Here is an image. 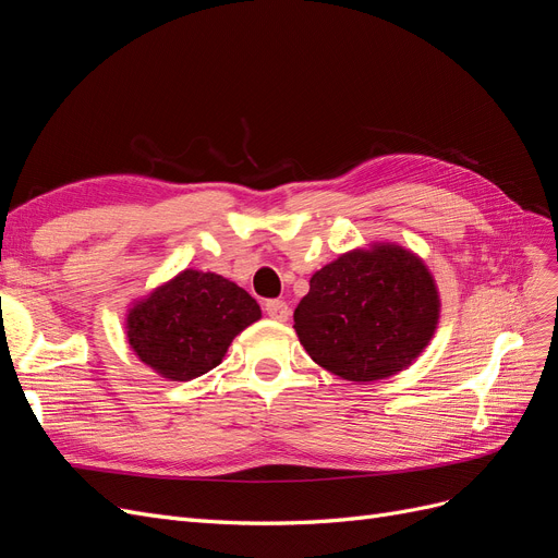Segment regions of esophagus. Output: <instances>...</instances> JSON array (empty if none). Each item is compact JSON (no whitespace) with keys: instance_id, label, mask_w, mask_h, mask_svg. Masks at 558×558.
I'll use <instances>...</instances> for the list:
<instances>
[{"instance_id":"1","label":"esophagus","mask_w":558,"mask_h":558,"mask_svg":"<svg viewBox=\"0 0 558 558\" xmlns=\"http://www.w3.org/2000/svg\"><path fill=\"white\" fill-rule=\"evenodd\" d=\"M265 314L275 320H286L291 316V307L286 305L283 300H267L265 302Z\"/></svg>"}]
</instances>
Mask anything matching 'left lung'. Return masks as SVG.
I'll return each mask as SVG.
<instances>
[{
	"instance_id": "8db88e82",
	"label": "left lung",
	"mask_w": 558,
	"mask_h": 558,
	"mask_svg": "<svg viewBox=\"0 0 558 558\" xmlns=\"http://www.w3.org/2000/svg\"><path fill=\"white\" fill-rule=\"evenodd\" d=\"M437 318L440 295L424 260L379 242L320 267L293 314V328L314 363L361 384L412 365Z\"/></svg>"
}]
</instances>
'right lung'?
<instances>
[{
    "label": "right lung",
    "mask_w": 558,
    "mask_h": 558,
    "mask_svg": "<svg viewBox=\"0 0 558 558\" xmlns=\"http://www.w3.org/2000/svg\"><path fill=\"white\" fill-rule=\"evenodd\" d=\"M258 318V302L234 281L183 269L130 310L125 328L134 353L160 377L191 381L221 363Z\"/></svg>",
    "instance_id": "add662e5"
}]
</instances>
